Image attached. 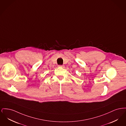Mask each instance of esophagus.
I'll return each mask as SVG.
<instances>
[{
  "label": "esophagus",
  "instance_id": "34e87169",
  "mask_svg": "<svg viewBox=\"0 0 126 126\" xmlns=\"http://www.w3.org/2000/svg\"><path fill=\"white\" fill-rule=\"evenodd\" d=\"M58 67H64V65H58Z\"/></svg>",
  "mask_w": 126,
  "mask_h": 126
}]
</instances>
